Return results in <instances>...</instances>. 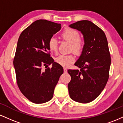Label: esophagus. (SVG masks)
Listing matches in <instances>:
<instances>
[{
  "mask_svg": "<svg viewBox=\"0 0 123 123\" xmlns=\"http://www.w3.org/2000/svg\"><path fill=\"white\" fill-rule=\"evenodd\" d=\"M63 72H64V73L67 72V69H66V68H63Z\"/></svg>",
  "mask_w": 123,
  "mask_h": 123,
  "instance_id": "1",
  "label": "esophagus"
}]
</instances>
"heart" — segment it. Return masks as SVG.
Segmentation results:
<instances>
[{
    "label": "heart",
    "mask_w": 123,
    "mask_h": 123,
    "mask_svg": "<svg viewBox=\"0 0 123 123\" xmlns=\"http://www.w3.org/2000/svg\"><path fill=\"white\" fill-rule=\"evenodd\" d=\"M64 40L71 43V50L76 54H80L83 50V44L80 39V34L78 31L68 28L64 29L61 35ZM49 49L52 52H57L58 50V40L56 38L51 37L49 40ZM74 61L73 55H60L55 58L56 62L63 66H68Z\"/></svg>",
    "instance_id": "1"
}]
</instances>
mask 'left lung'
<instances>
[{
  "instance_id": "obj_1",
  "label": "left lung",
  "mask_w": 123,
  "mask_h": 123,
  "mask_svg": "<svg viewBox=\"0 0 123 123\" xmlns=\"http://www.w3.org/2000/svg\"><path fill=\"white\" fill-rule=\"evenodd\" d=\"M69 27L82 33L84 44L74 63L80 70H68L71 76L69 93L73 101L86 104L99 95L108 80L111 58L108 40L104 31L90 21H77Z\"/></svg>"
}]
</instances>
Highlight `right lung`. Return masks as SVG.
I'll return each instance as SVG.
<instances>
[{
  "mask_svg": "<svg viewBox=\"0 0 123 123\" xmlns=\"http://www.w3.org/2000/svg\"><path fill=\"white\" fill-rule=\"evenodd\" d=\"M61 28L60 24L46 19L35 21L18 39L13 64L21 92L35 104L51 100L63 68L50 57L49 39ZM52 64L51 68L48 66ZM45 66L43 71L41 67Z\"/></svg>",
  "mask_w": 123,
  "mask_h": 123,
  "instance_id": "add662e5",
  "label": "right lung"
}]
</instances>
